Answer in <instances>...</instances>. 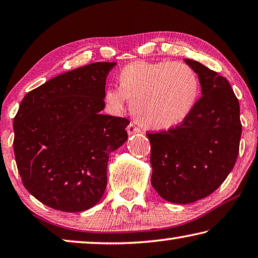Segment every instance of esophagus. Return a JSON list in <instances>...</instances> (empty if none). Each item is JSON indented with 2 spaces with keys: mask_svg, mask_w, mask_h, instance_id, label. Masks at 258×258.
Wrapping results in <instances>:
<instances>
[{
  "mask_svg": "<svg viewBox=\"0 0 258 258\" xmlns=\"http://www.w3.org/2000/svg\"><path fill=\"white\" fill-rule=\"evenodd\" d=\"M127 133H128V136H133V134H138V133H140L141 132V130L139 128V127H137L136 125L134 124H132V122H131V124L127 126Z\"/></svg>",
  "mask_w": 258,
  "mask_h": 258,
  "instance_id": "1",
  "label": "esophagus"
}]
</instances>
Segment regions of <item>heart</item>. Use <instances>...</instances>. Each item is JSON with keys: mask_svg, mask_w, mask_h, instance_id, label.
<instances>
[{"mask_svg": "<svg viewBox=\"0 0 258 258\" xmlns=\"http://www.w3.org/2000/svg\"><path fill=\"white\" fill-rule=\"evenodd\" d=\"M119 86L109 87L104 102L112 113L133 111L153 130L180 125L193 111L200 95L198 73L189 65L170 60H136L119 71Z\"/></svg>", "mask_w": 258, "mask_h": 258, "instance_id": "b5f03b06", "label": "heart"}]
</instances>
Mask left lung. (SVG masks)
<instances>
[{
    "instance_id": "left-lung-1",
    "label": "left lung",
    "mask_w": 258,
    "mask_h": 258,
    "mask_svg": "<svg viewBox=\"0 0 258 258\" xmlns=\"http://www.w3.org/2000/svg\"><path fill=\"white\" fill-rule=\"evenodd\" d=\"M198 73L202 97L180 125L148 133L151 185L162 199L188 204L222 185L235 164L241 138L240 105L226 78L185 58Z\"/></svg>"
}]
</instances>
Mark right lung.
Here are the masks:
<instances>
[{
	"instance_id": "right-lung-1",
	"label": "right lung",
	"mask_w": 258,
	"mask_h": 258,
	"mask_svg": "<svg viewBox=\"0 0 258 258\" xmlns=\"http://www.w3.org/2000/svg\"><path fill=\"white\" fill-rule=\"evenodd\" d=\"M117 63L65 72L28 92L14 119V150L26 189L52 209H91L107 187L109 155L127 140L126 118L102 114Z\"/></svg>"
}]
</instances>
